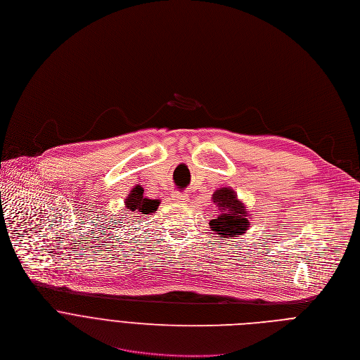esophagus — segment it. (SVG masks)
<instances>
[{
    "mask_svg": "<svg viewBox=\"0 0 360 360\" xmlns=\"http://www.w3.org/2000/svg\"><path fill=\"white\" fill-rule=\"evenodd\" d=\"M173 197H174L176 200H179V201H186V200H187V194H180V193H176Z\"/></svg>",
    "mask_w": 360,
    "mask_h": 360,
    "instance_id": "esophagus-1",
    "label": "esophagus"
}]
</instances>
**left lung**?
<instances>
[{"label":"left lung","mask_w":360,"mask_h":360,"mask_svg":"<svg viewBox=\"0 0 360 360\" xmlns=\"http://www.w3.org/2000/svg\"><path fill=\"white\" fill-rule=\"evenodd\" d=\"M212 202L217 205V208H215V214L211 215L208 224L215 234L221 236V238L237 237L248 230V219H251V215H248L244 202L238 200L233 188L223 187L215 190Z\"/></svg>","instance_id":"obj_1"}]
</instances>
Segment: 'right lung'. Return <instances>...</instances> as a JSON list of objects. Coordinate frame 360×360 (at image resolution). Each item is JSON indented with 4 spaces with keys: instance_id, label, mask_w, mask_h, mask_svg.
I'll list each match as a JSON object with an SVG mask.
<instances>
[{
    "instance_id": "add662e5",
    "label": "right lung",
    "mask_w": 360,
    "mask_h": 360,
    "mask_svg": "<svg viewBox=\"0 0 360 360\" xmlns=\"http://www.w3.org/2000/svg\"><path fill=\"white\" fill-rule=\"evenodd\" d=\"M143 190L140 186H136L134 188H131L130 194L127 195V198L124 200V207H126V212L129 215H140V214H145L146 217L149 214L158 211L159 205H160V200H152L143 195ZM124 219V217H122Z\"/></svg>"
}]
</instances>
